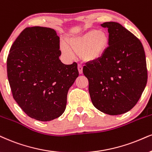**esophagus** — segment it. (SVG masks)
<instances>
[{
    "mask_svg": "<svg viewBox=\"0 0 152 152\" xmlns=\"http://www.w3.org/2000/svg\"><path fill=\"white\" fill-rule=\"evenodd\" d=\"M77 69H78V71H79V73L80 74H82V65L81 64H78L77 65Z\"/></svg>",
    "mask_w": 152,
    "mask_h": 152,
    "instance_id": "esophagus-1",
    "label": "esophagus"
}]
</instances>
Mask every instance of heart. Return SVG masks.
Wrapping results in <instances>:
<instances>
[{
	"mask_svg": "<svg viewBox=\"0 0 152 152\" xmlns=\"http://www.w3.org/2000/svg\"><path fill=\"white\" fill-rule=\"evenodd\" d=\"M109 46V36L106 31L91 29L79 37L71 39L68 46L61 45V50L67 58L74 57L73 52L80 53V57L86 62H94L105 55Z\"/></svg>",
	"mask_w": 152,
	"mask_h": 152,
	"instance_id": "1",
	"label": "heart"
}]
</instances>
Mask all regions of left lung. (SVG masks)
I'll list each match as a JSON object with an SVG mask.
<instances>
[{"mask_svg":"<svg viewBox=\"0 0 152 152\" xmlns=\"http://www.w3.org/2000/svg\"><path fill=\"white\" fill-rule=\"evenodd\" d=\"M108 28L109 46L100 60L89 62L83 73L94 107L108 115H121L135 106L147 82L145 50L130 31L115 22L101 24Z\"/></svg>","mask_w":152,"mask_h":152,"instance_id":"1","label":"left lung"}]
</instances>
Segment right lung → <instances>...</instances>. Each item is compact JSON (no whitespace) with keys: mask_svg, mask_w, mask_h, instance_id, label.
Masks as SVG:
<instances>
[{"mask_svg":"<svg viewBox=\"0 0 152 152\" xmlns=\"http://www.w3.org/2000/svg\"><path fill=\"white\" fill-rule=\"evenodd\" d=\"M53 29L27 27L10 49L7 72L12 96L28 116L40 121L65 111L67 91L79 75L77 64L65 65Z\"/></svg>","mask_w":152,"mask_h":152,"instance_id":"right-lung-1","label":"right lung"}]
</instances>
